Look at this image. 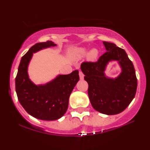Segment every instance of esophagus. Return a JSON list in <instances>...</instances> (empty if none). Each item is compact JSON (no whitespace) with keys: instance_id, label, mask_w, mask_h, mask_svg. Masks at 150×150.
I'll return each mask as SVG.
<instances>
[{"instance_id":"esophagus-1","label":"esophagus","mask_w":150,"mask_h":150,"mask_svg":"<svg viewBox=\"0 0 150 150\" xmlns=\"http://www.w3.org/2000/svg\"><path fill=\"white\" fill-rule=\"evenodd\" d=\"M79 76H80V79H81V80H83L84 79V74L81 71H79Z\"/></svg>"}]
</instances>
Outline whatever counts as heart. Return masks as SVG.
Listing matches in <instances>:
<instances>
[{
  "label": "heart",
  "instance_id": "heart-1",
  "mask_svg": "<svg viewBox=\"0 0 150 150\" xmlns=\"http://www.w3.org/2000/svg\"><path fill=\"white\" fill-rule=\"evenodd\" d=\"M89 61H95L97 60L98 55H99V51L97 49L93 48L88 52V49L86 48H76L72 50L71 52V57L74 60H81L85 57Z\"/></svg>",
  "mask_w": 150,
  "mask_h": 150
}]
</instances>
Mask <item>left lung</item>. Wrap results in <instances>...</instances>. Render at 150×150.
Instances as JSON below:
<instances>
[{"label":"left lung","mask_w":150,"mask_h":150,"mask_svg":"<svg viewBox=\"0 0 150 150\" xmlns=\"http://www.w3.org/2000/svg\"><path fill=\"white\" fill-rule=\"evenodd\" d=\"M106 52L97 62H83L81 69L89 85L88 95L92 106L102 114L120 113L128 107L136 94L137 79L135 69L126 51L115 44L103 42ZM117 60L122 69L117 77L105 74L110 61Z\"/></svg>","instance_id":"1"}]
</instances>
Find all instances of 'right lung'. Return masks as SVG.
Segmentation results:
<instances>
[{
  "label": "right lung",
  "mask_w": 150,
  "mask_h": 150,
  "mask_svg": "<svg viewBox=\"0 0 150 150\" xmlns=\"http://www.w3.org/2000/svg\"><path fill=\"white\" fill-rule=\"evenodd\" d=\"M56 46L51 41L33 46L22 57L16 78V91L20 103L28 114L39 120L61 118L67 111L69 96L79 81L78 70L69 74H59L44 85H37L30 81L28 67L33 53Z\"/></svg>",
  "instance_id": "right-lung-1"
}]
</instances>
